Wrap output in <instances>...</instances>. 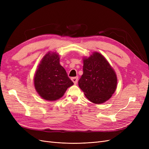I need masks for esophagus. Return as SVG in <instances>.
Returning a JSON list of instances; mask_svg holds the SVG:
<instances>
[{
  "instance_id": "1",
  "label": "esophagus",
  "mask_w": 149,
  "mask_h": 149,
  "mask_svg": "<svg viewBox=\"0 0 149 149\" xmlns=\"http://www.w3.org/2000/svg\"><path fill=\"white\" fill-rule=\"evenodd\" d=\"M71 80L72 81H73L74 83V84H76L78 83V77H73L71 78Z\"/></svg>"
}]
</instances>
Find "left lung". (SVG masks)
I'll return each instance as SVG.
<instances>
[{"label": "left lung", "instance_id": "obj_1", "mask_svg": "<svg viewBox=\"0 0 149 149\" xmlns=\"http://www.w3.org/2000/svg\"><path fill=\"white\" fill-rule=\"evenodd\" d=\"M83 74L78 81L80 89L91 102H105L112 97L118 85L114 70L106 58L99 52L83 57Z\"/></svg>", "mask_w": 149, "mask_h": 149}]
</instances>
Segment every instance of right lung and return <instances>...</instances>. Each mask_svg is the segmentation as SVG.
<instances>
[{
	"label": "right lung",
	"mask_w": 149,
	"mask_h": 149,
	"mask_svg": "<svg viewBox=\"0 0 149 149\" xmlns=\"http://www.w3.org/2000/svg\"><path fill=\"white\" fill-rule=\"evenodd\" d=\"M34 86L39 96L49 101L59 100L74 84L60 63L56 52H48L40 61L34 76Z\"/></svg>",
	"instance_id": "obj_1"
}]
</instances>
